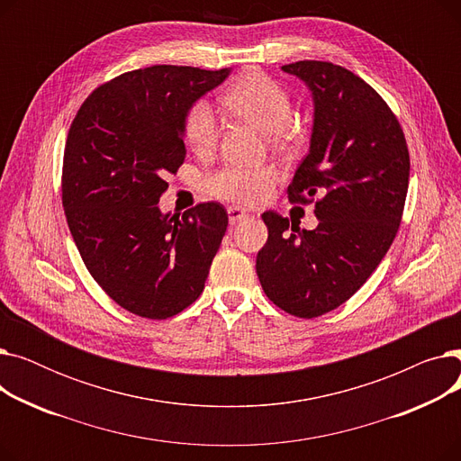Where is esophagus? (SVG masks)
Instances as JSON below:
<instances>
[{
	"label": "esophagus",
	"instance_id": "esophagus-1",
	"mask_svg": "<svg viewBox=\"0 0 461 461\" xmlns=\"http://www.w3.org/2000/svg\"><path fill=\"white\" fill-rule=\"evenodd\" d=\"M249 216V212L245 209H240L237 205H231L228 207V218H230V224H237L240 221H245V218Z\"/></svg>",
	"mask_w": 461,
	"mask_h": 461
}]
</instances>
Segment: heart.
Instances as JSON below:
<instances>
[{
  "label": "heart",
  "instance_id": "heart-1",
  "mask_svg": "<svg viewBox=\"0 0 461 461\" xmlns=\"http://www.w3.org/2000/svg\"><path fill=\"white\" fill-rule=\"evenodd\" d=\"M224 108L243 117L269 138L295 148L303 140L301 127L292 121L294 103L289 91L261 70H247L237 77L221 95ZM183 134L190 149L198 155L214 151L221 138V119L207 101H196L185 113ZM280 179L276 166H226L205 179L209 196L237 205H256L269 196Z\"/></svg>",
  "mask_w": 461,
  "mask_h": 461
}]
</instances>
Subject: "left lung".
<instances>
[{"label":"left lung","instance_id":"left-lung-1","mask_svg":"<svg viewBox=\"0 0 461 461\" xmlns=\"http://www.w3.org/2000/svg\"><path fill=\"white\" fill-rule=\"evenodd\" d=\"M313 96L310 151L287 186L292 203H316L320 224L275 211L258 252L259 284L278 308L312 320L344 304L377 269L398 233L407 185L409 149L394 112L351 70L329 61L282 67Z\"/></svg>","mask_w":461,"mask_h":461}]
</instances>
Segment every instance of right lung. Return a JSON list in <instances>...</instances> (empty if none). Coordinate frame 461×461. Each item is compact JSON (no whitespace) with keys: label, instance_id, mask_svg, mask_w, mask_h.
I'll list each match as a JSON object with an SVG mask.
<instances>
[{"label":"right lung","instance_id":"1","mask_svg":"<svg viewBox=\"0 0 461 461\" xmlns=\"http://www.w3.org/2000/svg\"><path fill=\"white\" fill-rule=\"evenodd\" d=\"M230 68L153 65L96 87L68 129L61 200L87 271L140 318L167 320L196 301L228 228L216 202L162 214L166 176L185 162V113Z\"/></svg>","mask_w":461,"mask_h":461}]
</instances>
